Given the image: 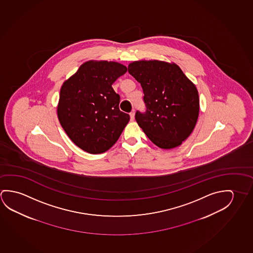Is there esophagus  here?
<instances>
[{
	"mask_svg": "<svg viewBox=\"0 0 253 253\" xmlns=\"http://www.w3.org/2000/svg\"><path fill=\"white\" fill-rule=\"evenodd\" d=\"M130 119H131V121H133L134 120V112H132V113H130Z\"/></svg>",
	"mask_w": 253,
	"mask_h": 253,
	"instance_id": "obj_1",
	"label": "esophagus"
}]
</instances>
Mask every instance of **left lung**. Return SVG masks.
<instances>
[{"mask_svg":"<svg viewBox=\"0 0 253 253\" xmlns=\"http://www.w3.org/2000/svg\"><path fill=\"white\" fill-rule=\"evenodd\" d=\"M128 72L140 83L147 111L135 120L149 140L161 149L182 144L196 125L200 98L196 86L174 62L136 60Z\"/></svg>","mask_w":253,"mask_h":253,"instance_id":"8db88e82","label":"left lung"}]
</instances>
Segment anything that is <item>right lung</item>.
Returning <instances> with one entry per match:
<instances>
[{
	"mask_svg": "<svg viewBox=\"0 0 253 253\" xmlns=\"http://www.w3.org/2000/svg\"><path fill=\"white\" fill-rule=\"evenodd\" d=\"M127 68L116 61L88 60L60 88L57 115L62 128L77 147L101 154L115 144L130 116L119 108L113 83Z\"/></svg>",
	"mask_w": 253,
	"mask_h": 253,
	"instance_id": "add662e5",
	"label": "right lung"
}]
</instances>
